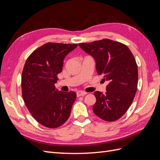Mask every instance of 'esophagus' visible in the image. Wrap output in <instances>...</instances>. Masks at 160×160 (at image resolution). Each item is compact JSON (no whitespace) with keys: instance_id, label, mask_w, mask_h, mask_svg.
<instances>
[{"instance_id":"1","label":"esophagus","mask_w":160,"mask_h":160,"mask_svg":"<svg viewBox=\"0 0 160 160\" xmlns=\"http://www.w3.org/2000/svg\"><path fill=\"white\" fill-rule=\"evenodd\" d=\"M87 93L85 91H77V97H80V96H83L86 95Z\"/></svg>"}]
</instances>
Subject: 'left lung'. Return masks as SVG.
<instances>
[{"instance_id":"obj_1","label":"left lung","mask_w":160,"mask_h":160,"mask_svg":"<svg viewBox=\"0 0 160 160\" xmlns=\"http://www.w3.org/2000/svg\"><path fill=\"white\" fill-rule=\"evenodd\" d=\"M79 46L94 58L98 73L109 81L105 94L94 93V113L107 122L119 119L132 105L137 91L138 69L134 56L125 45L108 38Z\"/></svg>"}]
</instances>
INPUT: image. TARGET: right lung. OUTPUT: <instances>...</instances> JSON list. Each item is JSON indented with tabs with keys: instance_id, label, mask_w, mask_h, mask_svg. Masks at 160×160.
<instances>
[{
	"instance_id": "1",
	"label": "right lung",
	"mask_w": 160,
	"mask_h": 160,
	"mask_svg": "<svg viewBox=\"0 0 160 160\" xmlns=\"http://www.w3.org/2000/svg\"><path fill=\"white\" fill-rule=\"evenodd\" d=\"M77 45L47 42L25 62L21 76L22 98L32 117L43 126L59 128L69 118L76 93L59 91L55 84L65 57Z\"/></svg>"
}]
</instances>
